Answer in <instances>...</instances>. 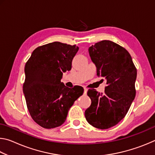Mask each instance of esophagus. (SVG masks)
<instances>
[{
    "instance_id": "obj_1",
    "label": "esophagus",
    "mask_w": 155,
    "mask_h": 155,
    "mask_svg": "<svg viewBox=\"0 0 155 155\" xmlns=\"http://www.w3.org/2000/svg\"><path fill=\"white\" fill-rule=\"evenodd\" d=\"M87 89L84 87V94H87Z\"/></svg>"
}]
</instances>
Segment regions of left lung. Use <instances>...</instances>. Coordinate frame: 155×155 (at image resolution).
Here are the masks:
<instances>
[{
    "instance_id": "1",
    "label": "left lung",
    "mask_w": 155,
    "mask_h": 155,
    "mask_svg": "<svg viewBox=\"0 0 155 155\" xmlns=\"http://www.w3.org/2000/svg\"><path fill=\"white\" fill-rule=\"evenodd\" d=\"M88 51L97 76L104 78L107 86L103 94L88 90L91 104L85 116L94 127L107 129L124 118L135 98L137 69L129 52L111 41H99Z\"/></svg>"
}]
</instances>
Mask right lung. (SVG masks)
Here are the masks:
<instances>
[{"label": "right lung", "mask_w": 155, "mask_h": 155, "mask_svg": "<svg viewBox=\"0 0 155 155\" xmlns=\"http://www.w3.org/2000/svg\"><path fill=\"white\" fill-rule=\"evenodd\" d=\"M78 51L76 45L54 41L34 50L25 67L23 92L31 117L44 128L64 124L83 88H69L61 82L63 73L70 71Z\"/></svg>", "instance_id": "obj_1"}]
</instances>
